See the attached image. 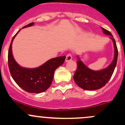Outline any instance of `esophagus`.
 Here are the masks:
<instances>
[{
	"label": "esophagus",
	"mask_w": 125,
	"mask_h": 125,
	"mask_svg": "<svg viewBox=\"0 0 125 125\" xmlns=\"http://www.w3.org/2000/svg\"><path fill=\"white\" fill-rule=\"evenodd\" d=\"M73 57H72V55L71 54H68L66 56V59H65V62H70L72 60Z\"/></svg>",
	"instance_id": "1"
}]
</instances>
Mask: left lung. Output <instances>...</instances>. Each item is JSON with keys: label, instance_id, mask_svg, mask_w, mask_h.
I'll return each mask as SVG.
<instances>
[{"label": "left lung", "instance_id": "left-lung-1", "mask_svg": "<svg viewBox=\"0 0 125 125\" xmlns=\"http://www.w3.org/2000/svg\"><path fill=\"white\" fill-rule=\"evenodd\" d=\"M101 28L104 34L111 36L110 39L114 45V58L111 63L106 68L95 71L89 68L82 61L79 55H77V67L73 78L75 83L85 90H96L104 86L111 77L117 65L118 50L115 40L109 31L102 27Z\"/></svg>", "mask_w": 125, "mask_h": 125}]
</instances>
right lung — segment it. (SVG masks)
Returning a JSON list of instances; mask_svg holds the SVG:
<instances>
[{
    "label": "right lung",
    "mask_w": 125,
    "mask_h": 125,
    "mask_svg": "<svg viewBox=\"0 0 125 125\" xmlns=\"http://www.w3.org/2000/svg\"><path fill=\"white\" fill-rule=\"evenodd\" d=\"M32 22L23 28L33 26ZM21 30L11 40L8 51V66L10 73L15 82L25 91L31 93H41L47 90L52 83L54 71L65 62L66 56L57 57L50 59L40 66L34 68L22 67L14 58L12 44L14 39Z\"/></svg>",
    "instance_id": "add662e5"
}]
</instances>
